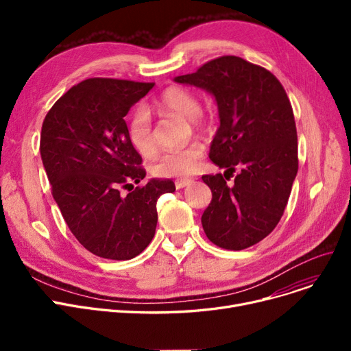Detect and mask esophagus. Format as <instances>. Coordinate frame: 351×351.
Masks as SVG:
<instances>
[{"instance_id":"34e87169","label":"esophagus","mask_w":351,"mask_h":351,"mask_svg":"<svg viewBox=\"0 0 351 351\" xmlns=\"http://www.w3.org/2000/svg\"><path fill=\"white\" fill-rule=\"evenodd\" d=\"M192 182H193L192 179H180V180L175 182V186H176V189H183V188L192 185Z\"/></svg>"}]
</instances>
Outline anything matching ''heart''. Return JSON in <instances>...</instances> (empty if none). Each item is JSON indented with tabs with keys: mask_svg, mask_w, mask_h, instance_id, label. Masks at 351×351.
<instances>
[{
	"mask_svg": "<svg viewBox=\"0 0 351 351\" xmlns=\"http://www.w3.org/2000/svg\"><path fill=\"white\" fill-rule=\"evenodd\" d=\"M154 106L163 112H168L191 121L193 125L200 123V102L199 98L188 88L171 86L165 89L154 101ZM128 139L134 149L147 158L155 154V141L152 135L151 117L143 109H138L128 119ZM204 158V146L191 143L183 147L163 154L154 165V173L159 178H186L200 168Z\"/></svg>",
	"mask_w": 351,
	"mask_h": 351,
	"instance_id": "b5f03b06",
	"label": "heart"
}]
</instances>
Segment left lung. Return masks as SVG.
I'll use <instances>...</instances> for the list:
<instances>
[{
    "instance_id": "left-lung-1",
    "label": "left lung",
    "mask_w": 351,
    "mask_h": 351,
    "mask_svg": "<svg viewBox=\"0 0 351 351\" xmlns=\"http://www.w3.org/2000/svg\"><path fill=\"white\" fill-rule=\"evenodd\" d=\"M173 81L215 98L220 125L209 158L225 175L239 171L232 187L222 173L202 176L212 191L202 226L219 247H250L279 223L298 175V132L286 90L271 72L233 55Z\"/></svg>"
}]
</instances>
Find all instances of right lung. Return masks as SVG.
Here are the masks:
<instances>
[{
  "instance_id": "add662e5",
  "label": "right lung",
  "mask_w": 351,
  "mask_h": 351,
  "mask_svg": "<svg viewBox=\"0 0 351 351\" xmlns=\"http://www.w3.org/2000/svg\"><path fill=\"white\" fill-rule=\"evenodd\" d=\"M154 85L85 80L53 104L43 123L40 151L52 196L72 234L104 259L142 253L155 236L158 197L175 192L171 179L121 192L146 176L123 118Z\"/></svg>"
}]
</instances>
